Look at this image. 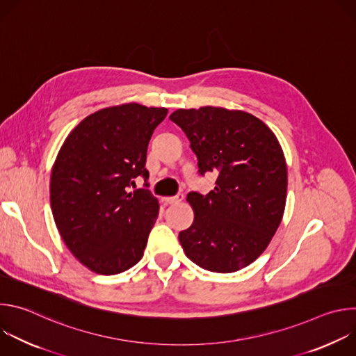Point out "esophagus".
Returning a JSON list of instances; mask_svg holds the SVG:
<instances>
[{
  "instance_id": "obj_1",
  "label": "esophagus",
  "mask_w": 356,
  "mask_h": 356,
  "mask_svg": "<svg viewBox=\"0 0 356 356\" xmlns=\"http://www.w3.org/2000/svg\"><path fill=\"white\" fill-rule=\"evenodd\" d=\"M183 194L181 193H179V194H176V195H172V197H163V201L166 202V204H176V202H179V201H181L183 200Z\"/></svg>"
}]
</instances>
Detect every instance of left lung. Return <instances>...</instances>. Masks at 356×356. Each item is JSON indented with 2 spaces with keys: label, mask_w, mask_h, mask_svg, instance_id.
Instances as JSON below:
<instances>
[{
  "label": "left lung",
  "mask_w": 356,
  "mask_h": 356,
  "mask_svg": "<svg viewBox=\"0 0 356 356\" xmlns=\"http://www.w3.org/2000/svg\"><path fill=\"white\" fill-rule=\"evenodd\" d=\"M197 156L198 175L216 173L209 194L190 191L191 227L179 234L190 261L217 272H236L268 248L282 221L287 168L275 134L257 117L220 107L177 110Z\"/></svg>",
  "instance_id": "1"
}]
</instances>
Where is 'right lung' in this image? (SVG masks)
Returning <instances> with one entry per match:
<instances>
[{
    "label": "right lung",
    "mask_w": 356,
    "mask_h": 356,
    "mask_svg": "<svg viewBox=\"0 0 356 356\" xmlns=\"http://www.w3.org/2000/svg\"><path fill=\"white\" fill-rule=\"evenodd\" d=\"M166 108L124 104L84 118L67 136L50 177V207L62 239L90 270L117 275L142 257L159 214L146 187L147 143ZM142 177L145 189L129 193Z\"/></svg>",
    "instance_id": "obj_1"
}]
</instances>
